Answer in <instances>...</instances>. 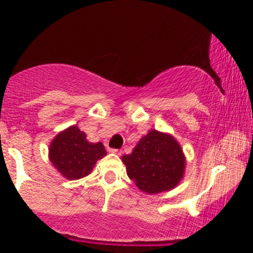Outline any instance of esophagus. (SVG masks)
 I'll list each match as a JSON object with an SVG mask.
<instances>
[{
	"instance_id": "obj_1",
	"label": "esophagus",
	"mask_w": 253,
	"mask_h": 253,
	"mask_svg": "<svg viewBox=\"0 0 253 253\" xmlns=\"http://www.w3.org/2000/svg\"><path fill=\"white\" fill-rule=\"evenodd\" d=\"M109 152L114 153V154H116V155H121V153H122L120 149H109Z\"/></svg>"
}]
</instances>
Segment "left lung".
<instances>
[{"label":"left lung","mask_w":253,"mask_h":253,"mask_svg":"<svg viewBox=\"0 0 253 253\" xmlns=\"http://www.w3.org/2000/svg\"><path fill=\"white\" fill-rule=\"evenodd\" d=\"M127 175L145 193L155 195L174 188L185 172L186 160L171 134L148 132L131 154L122 157Z\"/></svg>","instance_id":"left-lung-1"}]
</instances>
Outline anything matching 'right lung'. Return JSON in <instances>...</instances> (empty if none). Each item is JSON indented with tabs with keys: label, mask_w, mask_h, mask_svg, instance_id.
Returning a JSON list of instances; mask_svg holds the SVG:
<instances>
[{
	"label": "right lung",
	"mask_w": 253,
	"mask_h": 253,
	"mask_svg": "<svg viewBox=\"0 0 253 253\" xmlns=\"http://www.w3.org/2000/svg\"><path fill=\"white\" fill-rule=\"evenodd\" d=\"M106 155L103 143H91L77 126L68 127L52 139L48 158L53 167L68 180L89 175L99 159Z\"/></svg>",
	"instance_id": "obj_1"
}]
</instances>
